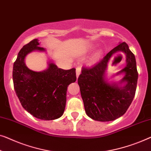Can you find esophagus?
I'll use <instances>...</instances> for the list:
<instances>
[{"mask_svg":"<svg viewBox=\"0 0 151 151\" xmlns=\"http://www.w3.org/2000/svg\"><path fill=\"white\" fill-rule=\"evenodd\" d=\"M80 73H81V68L78 67L76 68V76H77V78H78V76H79Z\"/></svg>","mask_w":151,"mask_h":151,"instance_id":"1","label":"esophagus"}]
</instances>
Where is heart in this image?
<instances>
[{
  "mask_svg": "<svg viewBox=\"0 0 151 151\" xmlns=\"http://www.w3.org/2000/svg\"><path fill=\"white\" fill-rule=\"evenodd\" d=\"M100 54H101V52H97V54H96V57H98V56H99Z\"/></svg>",
  "mask_w": 151,
  "mask_h": 151,
  "instance_id": "obj_1",
  "label": "heart"
}]
</instances>
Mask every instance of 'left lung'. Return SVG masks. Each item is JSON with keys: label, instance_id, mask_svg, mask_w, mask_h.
Listing matches in <instances>:
<instances>
[{"label": "left lung", "instance_id": "1", "mask_svg": "<svg viewBox=\"0 0 151 151\" xmlns=\"http://www.w3.org/2000/svg\"><path fill=\"white\" fill-rule=\"evenodd\" d=\"M121 51L126 56V67L119 73H125L120 83L110 84L105 80L104 73L113 54ZM138 73L134 54L125 42L120 43L104 58L91 67H83L78 78L85 112L92 119L97 121H111L123 116L134 99L137 87Z\"/></svg>", "mask_w": 151, "mask_h": 151}]
</instances>
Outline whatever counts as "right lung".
I'll return each instance as SVG.
<instances>
[{
    "mask_svg": "<svg viewBox=\"0 0 151 151\" xmlns=\"http://www.w3.org/2000/svg\"><path fill=\"white\" fill-rule=\"evenodd\" d=\"M38 41L33 39L19 52L13 67V81L23 108L37 119L50 121L63 114L67 87L76 80V69L64 70L51 62L45 71L28 69L24 63L27 54L34 50L45 51Z\"/></svg>",
    "mask_w": 151,
    "mask_h": 151,
    "instance_id": "obj_1",
    "label": "right lung"
}]
</instances>
